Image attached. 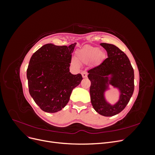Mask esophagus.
I'll return each instance as SVG.
<instances>
[{
  "instance_id": "1",
  "label": "esophagus",
  "mask_w": 155,
  "mask_h": 155,
  "mask_svg": "<svg viewBox=\"0 0 155 155\" xmlns=\"http://www.w3.org/2000/svg\"><path fill=\"white\" fill-rule=\"evenodd\" d=\"M81 74H82V76L83 78H85L87 77V73L86 72H82Z\"/></svg>"
}]
</instances>
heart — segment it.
Segmentation results:
<instances>
[{
	"mask_svg": "<svg viewBox=\"0 0 155 155\" xmlns=\"http://www.w3.org/2000/svg\"><path fill=\"white\" fill-rule=\"evenodd\" d=\"M103 55L104 54L97 47L88 46L77 51L76 59L78 61L81 63H88L95 58L97 59H101ZM72 64L75 66L78 65V63L75 59L72 60Z\"/></svg>",
	"mask_w": 155,
	"mask_h": 155,
	"instance_id": "obj_1",
	"label": "heart"
}]
</instances>
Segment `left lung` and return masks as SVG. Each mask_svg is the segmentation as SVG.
Listing matches in <instances>:
<instances>
[{
  "mask_svg": "<svg viewBox=\"0 0 155 155\" xmlns=\"http://www.w3.org/2000/svg\"><path fill=\"white\" fill-rule=\"evenodd\" d=\"M107 52L108 58L100 64L88 71L91 101L94 110L104 116H112L120 113L128 104L134 88V70L127 56L115 45L101 43ZM111 75L109 80L108 76ZM109 83L118 87L120 95L119 101L114 106L105 100L104 92Z\"/></svg>",
  "mask_w": 155,
  "mask_h": 155,
  "instance_id": "obj_1",
  "label": "left lung"
}]
</instances>
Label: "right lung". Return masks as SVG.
<instances>
[{"mask_svg":"<svg viewBox=\"0 0 155 155\" xmlns=\"http://www.w3.org/2000/svg\"><path fill=\"white\" fill-rule=\"evenodd\" d=\"M76 43L70 46L46 44L32 55L27 69L29 92L45 112L54 113L64 108L73 89L83 79L69 67Z\"/></svg>","mask_w":155,"mask_h":155,"instance_id":"obj_1","label":"right lung"}]
</instances>
